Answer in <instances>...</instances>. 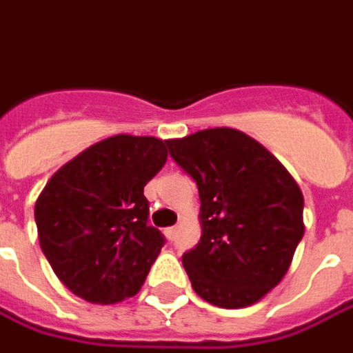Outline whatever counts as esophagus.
I'll return each instance as SVG.
<instances>
[{"instance_id":"esophagus-1","label":"esophagus","mask_w":353,"mask_h":353,"mask_svg":"<svg viewBox=\"0 0 353 353\" xmlns=\"http://www.w3.org/2000/svg\"><path fill=\"white\" fill-rule=\"evenodd\" d=\"M165 236L169 238V240H172V238L176 236V227H169V228H165Z\"/></svg>"}]
</instances>
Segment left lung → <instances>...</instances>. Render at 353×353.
<instances>
[{
  "label": "left lung",
  "mask_w": 353,
  "mask_h": 353,
  "mask_svg": "<svg viewBox=\"0 0 353 353\" xmlns=\"http://www.w3.org/2000/svg\"><path fill=\"white\" fill-rule=\"evenodd\" d=\"M200 192L201 238L182 255L205 302L238 310L259 302L292 263L303 236V196L283 163L236 128L167 140Z\"/></svg>",
  "instance_id": "1"
}]
</instances>
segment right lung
Instances as JSON below:
<instances>
[{
  "label": "right lung",
  "mask_w": 353,
  "mask_h": 353,
  "mask_svg": "<svg viewBox=\"0 0 353 353\" xmlns=\"http://www.w3.org/2000/svg\"><path fill=\"white\" fill-rule=\"evenodd\" d=\"M167 161V142L117 134L90 145L46 184L34 209L53 273L90 303L134 296L165 244L148 223L144 186Z\"/></svg>",
  "instance_id": "obj_1"
}]
</instances>
